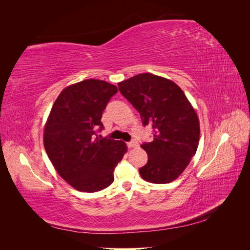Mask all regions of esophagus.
<instances>
[{
  "mask_svg": "<svg viewBox=\"0 0 250 250\" xmlns=\"http://www.w3.org/2000/svg\"><path fill=\"white\" fill-rule=\"evenodd\" d=\"M138 145H139L138 142H137V141H134V140L127 143V147L129 148V149H131V148H135V147H138Z\"/></svg>",
  "mask_w": 250,
  "mask_h": 250,
  "instance_id": "1",
  "label": "esophagus"
}]
</instances>
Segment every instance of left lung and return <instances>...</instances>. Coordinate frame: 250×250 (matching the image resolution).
<instances>
[{"label":"left lung","instance_id":"8db88e82","mask_svg":"<svg viewBox=\"0 0 250 250\" xmlns=\"http://www.w3.org/2000/svg\"><path fill=\"white\" fill-rule=\"evenodd\" d=\"M120 93L140 113L143 125L153 128V141L141 147L148 154L139 171L144 180L168 184L190 164L199 143V120L181 88L150 73L118 83Z\"/></svg>","mask_w":250,"mask_h":250}]
</instances>
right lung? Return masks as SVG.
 I'll return each mask as SVG.
<instances>
[{"label":"right lung","mask_w":250,"mask_h":250,"mask_svg":"<svg viewBox=\"0 0 250 250\" xmlns=\"http://www.w3.org/2000/svg\"><path fill=\"white\" fill-rule=\"evenodd\" d=\"M118 93L110 83L86 79L57 97L43 130V146L57 173L80 192L93 193L113 181V170L127 151L122 141L99 139L102 113Z\"/></svg>","instance_id":"obj_1"}]
</instances>
